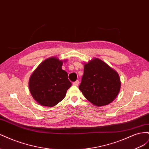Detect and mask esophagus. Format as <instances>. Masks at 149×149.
Segmentation results:
<instances>
[{"label": "esophagus", "mask_w": 149, "mask_h": 149, "mask_svg": "<svg viewBox=\"0 0 149 149\" xmlns=\"http://www.w3.org/2000/svg\"><path fill=\"white\" fill-rule=\"evenodd\" d=\"M73 84L74 85V86H78V84H79V81H78V80L76 81H74V82L73 83Z\"/></svg>", "instance_id": "esophagus-1"}]
</instances>
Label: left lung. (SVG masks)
<instances>
[{
	"mask_svg": "<svg viewBox=\"0 0 149 149\" xmlns=\"http://www.w3.org/2000/svg\"><path fill=\"white\" fill-rule=\"evenodd\" d=\"M79 89L93 105L106 106L118 95L120 80L118 72L95 58L84 64V73Z\"/></svg>",
	"mask_w": 149,
	"mask_h": 149,
	"instance_id": "left-lung-1",
	"label": "left lung"
}]
</instances>
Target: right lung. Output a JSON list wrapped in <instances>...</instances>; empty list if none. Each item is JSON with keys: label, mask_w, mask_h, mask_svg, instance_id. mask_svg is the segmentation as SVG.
I'll return each mask as SVG.
<instances>
[{"label": "right lung", "mask_w": 149, "mask_h": 149, "mask_svg": "<svg viewBox=\"0 0 149 149\" xmlns=\"http://www.w3.org/2000/svg\"><path fill=\"white\" fill-rule=\"evenodd\" d=\"M65 60L52 56L45 60L31 74L29 86L34 100L43 106L53 107L65 98L71 86L61 66Z\"/></svg>", "instance_id": "add662e5"}]
</instances>
